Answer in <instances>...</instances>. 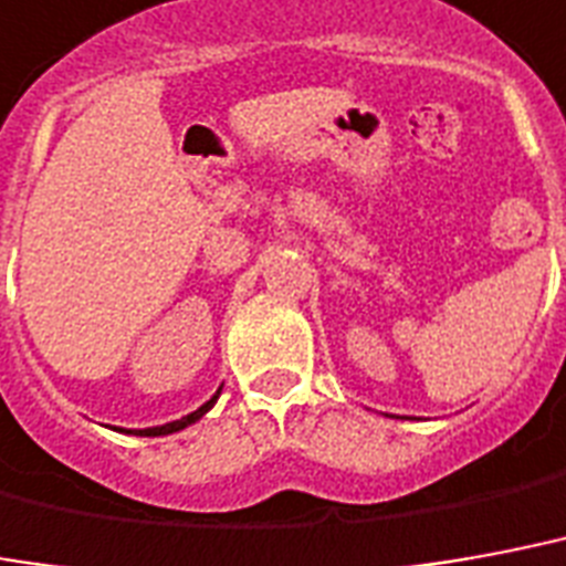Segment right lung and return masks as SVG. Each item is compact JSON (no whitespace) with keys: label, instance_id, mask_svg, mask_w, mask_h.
Instances as JSON below:
<instances>
[{"label":"right lung","instance_id":"add662e5","mask_svg":"<svg viewBox=\"0 0 566 566\" xmlns=\"http://www.w3.org/2000/svg\"><path fill=\"white\" fill-rule=\"evenodd\" d=\"M219 396H221V389H219V392H216V396H212V399L203 401V405H200L198 411L186 413V417H182V420L165 422V426H149V429H116V432H125V434H140V438H158V434H174V432H179V429H186V426H191V422H198L200 417H203V413H207L209 408H212V405H216V401H219Z\"/></svg>","mask_w":566,"mask_h":566}]
</instances>
